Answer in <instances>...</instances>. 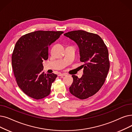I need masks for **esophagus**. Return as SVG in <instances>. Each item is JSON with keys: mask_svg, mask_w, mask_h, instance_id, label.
<instances>
[{"mask_svg": "<svg viewBox=\"0 0 132 132\" xmlns=\"http://www.w3.org/2000/svg\"><path fill=\"white\" fill-rule=\"evenodd\" d=\"M66 76V73H59V74H58V76H59V77H62V76Z\"/></svg>", "mask_w": 132, "mask_h": 132, "instance_id": "esophagus-1", "label": "esophagus"}]
</instances>
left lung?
I'll use <instances>...</instances> for the list:
<instances>
[{
  "mask_svg": "<svg viewBox=\"0 0 132 132\" xmlns=\"http://www.w3.org/2000/svg\"><path fill=\"white\" fill-rule=\"evenodd\" d=\"M64 35L75 42L79 48L80 61L84 62L82 76L73 75L70 93L80 99L93 95L104 85L110 69L107 47L98 34L83 30L68 32Z\"/></svg>",
  "mask_w": 132,
  "mask_h": 132,
  "instance_id": "obj_1",
  "label": "left lung"
}]
</instances>
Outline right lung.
<instances>
[{
  "label": "right lung",
  "instance_id": "add662e5",
  "mask_svg": "<svg viewBox=\"0 0 132 132\" xmlns=\"http://www.w3.org/2000/svg\"><path fill=\"white\" fill-rule=\"evenodd\" d=\"M64 32L37 31L21 36L15 44L12 66L19 87L28 96L41 99L48 96L57 76L43 72V60L48 59V46Z\"/></svg>",
  "mask_w": 132,
  "mask_h": 132
}]
</instances>
